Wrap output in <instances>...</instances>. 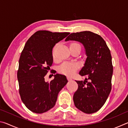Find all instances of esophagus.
Here are the masks:
<instances>
[{
	"label": "esophagus",
	"mask_w": 128,
	"mask_h": 128,
	"mask_svg": "<svg viewBox=\"0 0 128 128\" xmlns=\"http://www.w3.org/2000/svg\"><path fill=\"white\" fill-rule=\"evenodd\" d=\"M67 79H68V81H70V80H72V78L70 76H67Z\"/></svg>",
	"instance_id": "esophagus-1"
}]
</instances>
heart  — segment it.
<instances>
[{
    "label": "heart",
    "mask_w": 128,
    "mask_h": 128,
    "mask_svg": "<svg viewBox=\"0 0 128 128\" xmlns=\"http://www.w3.org/2000/svg\"><path fill=\"white\" fill-rule=\"evenodd\" d=\"M76 47H80V44L77 43L73 42L70 43V48H73ZM55 47H54L52 55L54 59H55ZM78 64L75 62H65L63 64H62L61 66L59 67V72L64 74L66 75H72L74 73L78 68Z\"/></svg>",
    "instance_id": "b5f03b06"
}]
</instances>
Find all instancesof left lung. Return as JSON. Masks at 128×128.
I'll use <instances>...</instances> for the list:
<instances>
[{"label":"left lung","instance_id":"obj_1","mask_svg":"<svg viewBox=\"0 0 128 128\" xmlns=\"http://www.w3.org/2000/svg\"><path fill=\"white\" fill-rule=\"evenodd\" d=\"M69 40L82 43L87 55L79 73L86 77L85 80L76 81L78 87L73 95L74 105L84 113H94L104 104L111 90L113 66L111 52L100 36L90 31L71 33L66 39Z\"/></svg>","mask_w":128,"mask_h":128}]
</instances>
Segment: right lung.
I'll return each mask as SVG.
<instances>
[{
  "instance_id": "right-lung-1",
  "label": "right lung",
  "mask_w": 128,
  "mask_h": 128,
  "mask_svg": "<svg viewBox=\"0 0 128 128\" xmlns=\"http://www.w3.org/2000/svg\"><path fill=\"white\" fill-rule=\"evenodd\" d=\"M69 34L38 30L21 52L17 70L19 93L26 107L34 113L42 114L53 108L59 92L68 82L63 74H55L50 82H45L44 76L53 62L52 48Z\"/></svg>"
}]
</instances>
